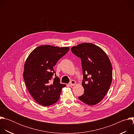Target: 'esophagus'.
Here are the masks:
<instances>
[{"instance_id": "34e87169", "label": "esophagus", "mask_w": 134, "mask_h": 134, "mask_svg": "<svg viewBox=\"0 0 134 134\" xmlns=\"http://www.w3.org/2000/svg\"><path fill=\"white\" fill-rule=\"evenodd\" d=\"M75 84H76V82H75L74 80L71 81V82L69 83V86H74Z\"/></svg>"}]
</instances>
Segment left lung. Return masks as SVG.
<instances>
[{
  "label": "left lung",
  "instance_id": "obj_1",
  "mask_svg": "<svg viewBox=\"0 0 134 134\" xmlns=\"http://www.w3.org/2000/svg\"><path fill=\"white\" fill-rule=\"evenodd\" d=\"M71 51L82 62L84 92L79 99L88 105L97 104L103 100L112 83V68L109 57L101 48L91 43L74 46Z\"/></svg>",
  "mask_w": 134,
  "mask_h": 134
}]
</instances>
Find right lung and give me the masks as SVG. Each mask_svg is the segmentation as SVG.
Wrapping results in <instances>:
<instances>
[{
    "instance_id": "right-lung-1",
    "label": "right lung",
    "mask_w": 134,
    "mask_h": 134,
    "mask_svg": "<svg viewBox=\"0 0 134 134\" xmlns=\"http://www.w3.org/2000/svg\"><path fill=\"white\" fill-rule=\"evenodd\" d=\"M69 48L40 46L28 56L24 66L23 78L27 88L34 100L42 106H49L59 99L65 84L60 83L53 67Z\"/></svg>"
}]
</instances>
